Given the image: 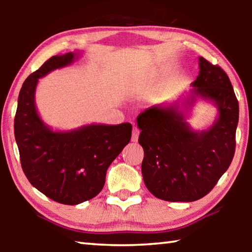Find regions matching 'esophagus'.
Instances as JSON below:
<instances>
[{
  "mask_svg": "<svg viewBox=\"0 0 252 252\" xmlns=\"http://www.w3.org/2000/svg\"><path fill=\"white\" fill-rule=\"evenodd\" d=\"M139 134H140V130L136 126H133V130H132V138H131L132 141H133V142L138 141Z\"/></svg>",
  "mask_w": 252,
  "mask_h": 252,
  "instance_id": "34e87169",
  "label": "esophagus"
}]
</instances>
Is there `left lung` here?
<instances>
[{
	"mask_svg": "<svg viewBox=\"0 0 252 252\" xmlns=\"http://www.w3.org/2000/svg\"><path fill=\"white\" fill-rule=\"evenodd\" d=\"M200 72L186 100L197 97L218 106L207 131H193L178 104L151 106L136 118L144 151L141 170L148 190L164 201L191 202L203 198L227 171L236 150L239 103L227 73L199 58Z\"/></svg>",
	"mask_w": 252,
	"mask_h": 252,
	"instance_id": "obj_1",
	"label": "left lung"
}]
</instances>
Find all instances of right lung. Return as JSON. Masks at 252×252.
Masks as SVG:
<instances>
[{"label":"right lung","instance_id":"add662e5","mask_svg":"<svg viewBox=\"0 0 252 252\" xmlns=\"http://www.w3.org/2000/svg\"><path fill=\"white\" fill-rule=\"evenodd\" d=\"M76 57L72 52L54 55L30 74L21 88L14 118V135L28 180L48 198L70 206L100 193L106 170L130 142L132 131L126 122L58 132L41 120L34 101L37 81L71 64Z\"/></svg>","mask_w":252,"mask_h":252}]
</instances>
